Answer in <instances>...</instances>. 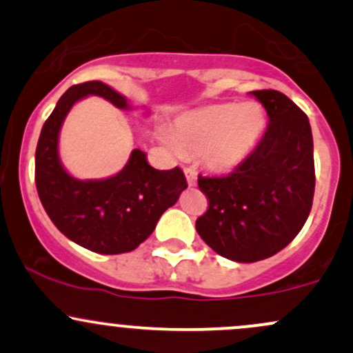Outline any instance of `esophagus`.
Instances as JSON below:
<instances>
[{
	"instance_id": "obj_1",
	"label": "esophagus",
	"mask_w": 353,
	"mask_h": 353,
	"mask_svg": "<svg viewBox=\"0 0 353 353\" xmlns=\"http://www.w3.org/2000/svg\"><path fill=\"white\" fill-rule=\"evenodd\" d=\"M184 174H185V179H188L189 188H194V185L197 184V174H196V171H194V169L188 168V169H184Z\"/></svg>"
}]
</instances>
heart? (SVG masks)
<instances>
[{
  "label": "heart",
  "instance_id": "1",
  "mask_svg": "<svg viewBox=\"0 0 353 353\" xmlns=\"http://www.w3.org/2000/svg\"><path fill=\"white\" fill-rule=\"evenodd\" d=\"M267 128V114L255 101L192 109L177 116L163 141L176 156H201L205 168L229 172L252 154Z\"/></svg>",
  "mask_w": 353,
  "mask_h": 353
}]
</instances>
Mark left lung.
Masks as SVG:
<instances>
[{
	"label": "left lung",
	"instance_id": "1",
	"mask_svg": "<svg viewBox=\"0 0 353 353\" xmlns=\"http://www.w3.org/2000/svg\"><path fill=\"white\" fill-rule=\"evenodd\" d=\"M269 116L255 151L225 177L199 176L209 209L197 234L214 252L250 264L272 257L301 232L315 189L314 139L309 117L274 89L252 91Z\"/></svg>",
	"mask_w": 353,
	"mask_h": 353
}]
</instances>
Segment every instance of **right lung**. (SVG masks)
Listing matches in <instances>:
<instances>
[{"label": "right lung", "mask_w": 353, "mask_h": 353, "mask_svg": "<svg viewBox=\"0 0 353 353\" xmlns=\"http://www.w3.org/2000/svg\"><path fill=\"white\" fill-rule=\"evenodd\" d=\"M99 96L112 106L132 111L129 99L103 81H88L68 89L44 123L34 157L39 201L52 224L70 241L98 254L134 250L156 229L164 210L188 189L179 168L157 171L143 149H132L128 163L104 179H78L59 156V132L76 103Z\"/></svg>", "instance_id": "1"}]
</instances>
